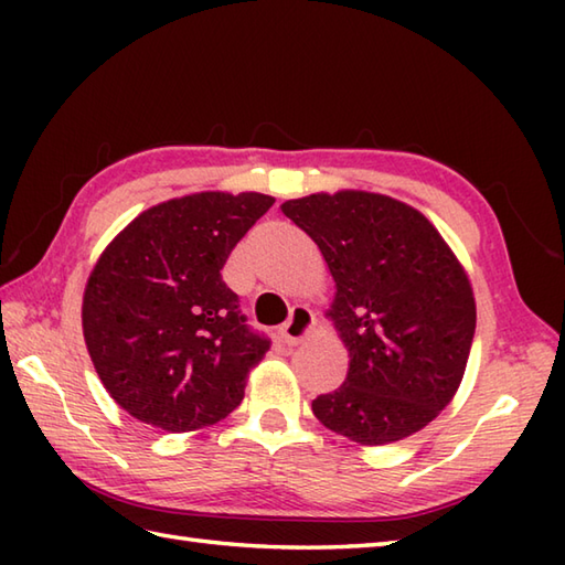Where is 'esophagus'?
I'll use <instances>...</instances> for the list:
<instances>
[{
    "label": "esophagus",
    "mask_w": 565,
    "mask_h": 565,
    "mask_svg": "<svg viewBox=\"0 0 565 565\" xmlns=\"http://www.w3.org/2000/svg\"><path fill=\"white\" fill-rule=\"evenodd\" d=\"M316 326V316L310 313V310L306 308V306H296L294 310H291V316H289V320L284 322V326L279 328V342L284 344V347H296L298 342H301L306 334L310 332V328Z\"/></svg>",
    "instance_id": "esophagus-1"
}]
</instances>
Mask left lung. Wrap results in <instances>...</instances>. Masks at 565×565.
<instances>
[{"label": "left lung", "instance_id": "left-lung-1", "mask_svg": "<svg viewBox=\"0 0 565 565\" xmlns=\"http://www.w3.org/2000/svg\"><path fill=\"white\" fill-rule=\"evenodd\" d=\"M326 257L330 316L350 350L340 388L313 401L328 429L388 444L423 429L459 388L476 332L461 264L423 213L391 196L340 191L281 206Z\"/></svg>", "mask_w": 565, "mask_h": 565}]
</instances>
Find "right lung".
<instances>
[{
  "instance_id": "right-lung-1",
  "label": "right lung",
  "mask_w": 565,
  "mask_h": 565,
  "mask_svg": "<svg viewBox=\"0 0 565 565\" xmlns=\"http://www.w3.org/2000/svg\"><path fill=\"white\" fill-rule=\"evenodd\" d=\"M271 203L255 191L172 199L104 249L84 289V342L106 391L140 423L191 431L243 401L271 340L247 326L221 269Z\"/></svg>"
}]
</instances>
